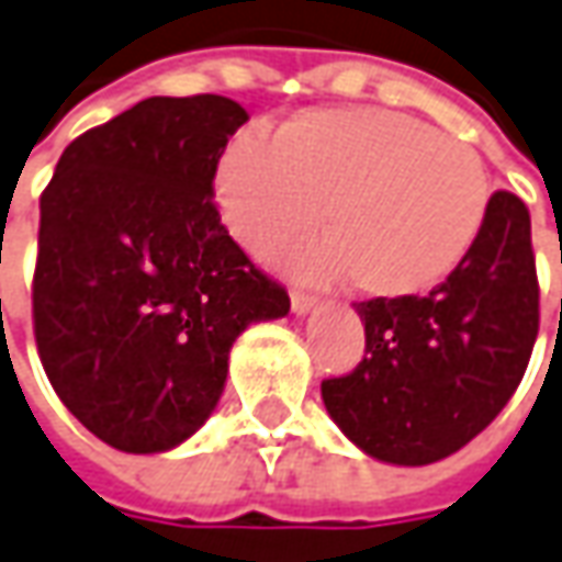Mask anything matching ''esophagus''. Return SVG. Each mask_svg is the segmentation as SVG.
<instances>
[{
  "label": "esophagus",
  "instance_id": "esophagus-1",
  "mask_svg": "<svg viewBox=\"0 0 562 562\" xmlns=\"http://www.w3.org/2000/svg\"><path fill=\"white\" fill-rule=\"evenodd\" d=\"M316 304H319V301H316L313 295H304V292H292V313H295V316H307V313H311Z\"/></svg>",
  "mask_w": 562,
  "mask_h": 562
}]
</instances>
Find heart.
I'll list each match as a JSON object with an SVG mask.
<instances>
[{
	"mask_svg": "<svg viewBox=\"0 0 562 562\" xmlns=\"http://www.w3.org/2000/svg\"><path fill=\"white\" fill-rule=\"evenodd\" d=\"M217 205L231 233L273 258L319 221L329 236L292 255L311 280L353 277L369 297L437 289L486 224L490 171L471 144L384 106L304 110L270 144L239 135L221 156Z\"/></svg>",
	"mask_w": 562,
	"mask_h": 562,
	"instance_id": "obj_1",
	"label": "heart"
}]
</instances>
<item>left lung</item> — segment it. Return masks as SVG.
Returning <instances> with one entry per match:
<instances>
[{"label": "left lung", "mask_w": 562, "mask_h": 562, "mask_svg": "<svg viewBox=\"0 0 562 562\" xmlns=\"http://www.w3.org/2000/svg\"><path fill=\"white\" fill-rule=\"evenodd\" d=\"M366 357L323 381L331 422L366 456L422 468L486 430L514 396L538 335L532 224L520 196L492 193L468 258L418 297L357 304Z\"/></svg>", "instance_id": "left-lung-1"}]
</instances>
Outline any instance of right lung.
<instances>
[{
    "mask_svg": "<svg viewBox=\"0 0 562 562\" xmlns=\"http://www.w3.org/2000/svg\"><path fill=\"white\" fill-rule=\"evenodd\" d=\"M246 120L221 94L147 98L76 137L42 193L40 360L60 403L120 452L190 440L224 393L233 341L289 313L212 202Z\"/></svg>",
    "mask_w": 562,
    "mask_h": 562,
    "instance_id": "obj_1",
    "label": "right lung"
}]
</instances>
